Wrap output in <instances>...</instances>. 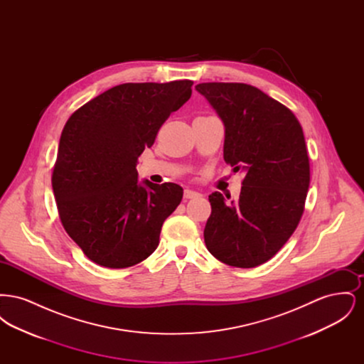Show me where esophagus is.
Returning <instances> with one entry per match:
<instances>
[{
    "label": "esophagus",
    "instance_id": "1",
    "mask_svg": "<svg viewBox=\"0 0 364 364\" xmlns=\"http://www.w3.org/2000/svg\"><path fill=\"white\" fill-rule=\"evenodd\" d=\"M200 196H202V193H199L196 191L188 190V188L184 191V198L186 199H195V198H200Z\"/></svg>",
    "mask_w": 364,
    "mask_h": 364
}]
</instances>
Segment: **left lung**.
Wrapping results in <instances>:
<instances>
[{
	"instance_id": "8db88e82",
	"label": "left lung",
	"mask_w": 364,
	"mask_h": 364,
	"mask_svg": "<svg viewBox=\"0 0 364 364\" xmlns=\"http://www.w3.org/2000/svg\"><path fill=\"white\" fill-rule=\"evenodd\" d=\"M225 127L224 159L244 172L237 202L208 195L205 226L210 254L229 266L250 269L272 259L288 242L304 211L310 161L294 113L257 87L200 83L195 87Z\"/></svg>"
}]
</instances>
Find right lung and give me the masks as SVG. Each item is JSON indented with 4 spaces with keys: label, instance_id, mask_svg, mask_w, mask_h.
Here are the masks:
<instances>
[{
    "label": "right lung",
    "instance_id": "obj_1",
    "mask_svg": "<svg viewBox=\"0 0 364 364\" xmlns=\"http://www.w3.org/2000/svg\"><path fill=\"white\" fill-rule=\"evenodd\" d=\"M193 82L124 83L79 107L65 124L53 169L60 220L87 258L124 269L149 258L183 199L174 183H139L136 164Z\"/></svg>",
    "mask_w": 364,
    "mask_h": 364
}]
</instances>
